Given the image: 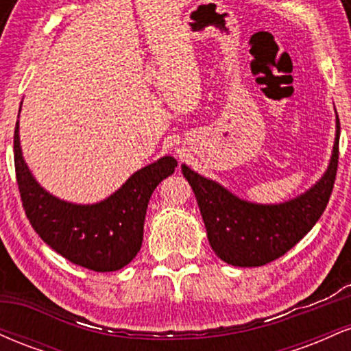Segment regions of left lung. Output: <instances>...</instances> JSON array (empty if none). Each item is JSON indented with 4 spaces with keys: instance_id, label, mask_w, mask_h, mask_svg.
Masks as SVG:
<instances>
[{
    "instance_id": "8db88e82",
    "label": "left lung",
    "mask_w": 351,
    "mask_h": 351,
    "mask_svg": "<svg viewBox=\"0 0 351 351\" xmlns=\"http://www.w3.org/2000/svg\"><path fill=\"white\" fill-rule=\"evenodd\" d=\"M338 140L340 120L337 115L335 143L327 171L297 198L277 204L241 199L223 184L181 165L184 178L195 191L208 241L216 256L237 267H259L279 259L299 243L327 208L337 176Z\"/></svg>"
}]
</instances>
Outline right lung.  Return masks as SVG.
Returning a JSON list of instances; mask_svg holds the SVG:
<instances>
[{
    "mask_svg": "<svg viewBox=\"0 0 351 351\" xmlns=\"http://www.w3.org/2000/svg\"><path fill=\"white\" fill-rule=\"evenodd\" d=\"M176 165L173 156H162L135 171L108 198L94 204L69 203L36 181L23 158L16 122V180L31 226L60 256L95 272L119 271L138 254L152 193L175 171Z\"/></svg>",
    "mask_w": 351,
    "mask_h": 351,
    "instance_id": "obj_1",
    "label": "right lung"
}]
</instances>
